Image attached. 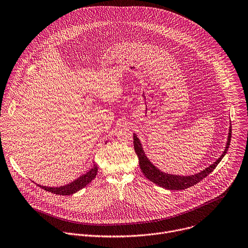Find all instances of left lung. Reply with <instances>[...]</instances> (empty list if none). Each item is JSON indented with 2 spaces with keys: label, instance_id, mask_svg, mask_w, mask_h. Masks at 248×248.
I'll use <instances>...</instances> for the list:
<instances>
[{
  "label": "left lung",
  "instance_id": "left-lung-1",
  "mask_svg": "<svg viewBox=\"0 0 248 248\" xmlns=\"http://www.w3.org/2000/svg\"><path fill=\"white\" fill-rule=\"evenodd\" d=\"M231 138H232V125L230 126L229 130V137H228V143L226 146V149L222 155L219 156L214 163H212L210 167L206 168L204 170L201 172H198L193 175H188V176H181V175H176V174H170L160 171L157 168H155L154 164L150 161V159L147 157L142 144L139 140L138 137H137L136 134H134L133 139H134V149L135 152L139 157V164L142 172L148 178L150 181L155 183L156 185L166 188L169 190H182L186 189L188 187L193 186L200 182L202 179H204L207 175H209L218 164V162L223 159L225 155L228 152V149L230 147L231 143Z\"/></svg>",
  "mask_w": 248,
  "mask_h": 248
}]
</instances>
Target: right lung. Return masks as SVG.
<instances>
[{
  "label": "right lung",
  "mask_w": 248,
  "mask_h": 248,
  "mask_svg": "<svg viewBox=\"0 0 248 248\" xmlns=\"http://www.w3.org/2000/svg\"><path fill=\"white\" fill-rule=\"evenodd\" d=\"M97 173V166L96 164H93V167L92 170H90L87 173L80 175L78 179L72 181L71 183H68L64 186H59V187H48V186H40L42 189L51 192V193L57 194V195H72L81 188L86 187L88 184H90L96 176Z\"/></svg>",
  "instance_id": "right-lung-1"
}]
</instances>
